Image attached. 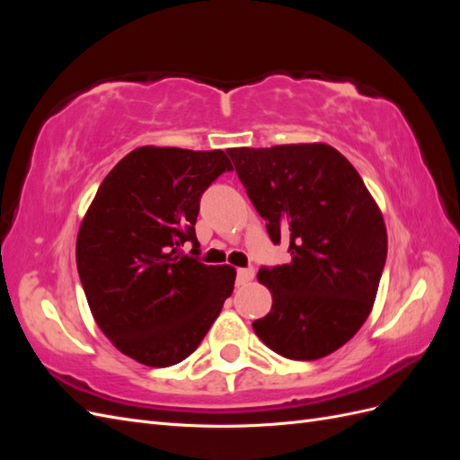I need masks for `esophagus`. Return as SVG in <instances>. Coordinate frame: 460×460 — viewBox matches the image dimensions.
<instances>
[{
	"mask_svg": "<svg viewBox=\"0 0 460 460\" xmlns=\"http://www.w3.org/2000/svg\"><path fill=\"white\" fill-rule=\"evenodd\" d=\"M255 278V269H238V278H235V282L238 286H243L247 282H252Z\"/></svg>",
	"mask_w": 460,
	"mask_h": 460,
	"instance_id": "34e87169",
	"label": "esophagus"
}]
</instances>
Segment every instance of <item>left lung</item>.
Returning a JSON list of instances; mask_svg holds the SVG:
<instances>
[{
  "label": "left lung",
  "mask_w": 460,
  "mask_h": 460,
  "mask_svg": "<svg viewBox=\"0 0 460 460\" xmlns=\"http://www.w3.org/2000/svg\"><path fill=\"white\" fill-rule=\"evenodd\" d=\"M247 196L291 261L261 269L272 309L253 323L261 341L294 360H316L349 341L378 294L387 232L355 166L328 144L232 147Z\"/></svg>",
  "instance_id": "obj_1"
}]
</instances>
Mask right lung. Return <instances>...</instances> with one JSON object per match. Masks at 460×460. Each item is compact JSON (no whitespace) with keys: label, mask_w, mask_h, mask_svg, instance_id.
<instances>
[{"label":"right lung","mask_w":460,"mask_h":460,"mask_svg":"<svg viewBox=\"0 0 460 460\" xmlns=\"http://www.w3.org/2000/svg\"><path fill=\"white\" fill-rule=\"evenodd\" d=\"M226 171L222 149L144 146L122 157L82 218L76 267L93 320L136 363L164 368L198 349L232 296L235 269L193 243L201 193Z\"/></svg>","instance_id":"obj_1"}]
</instances>
